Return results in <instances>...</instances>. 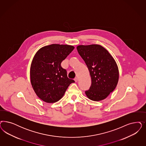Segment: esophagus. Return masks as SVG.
<instances>
[{
	"label": "esophagus",
	"instance_id": "34e87169",
	"mask_svg": "<svg viewBox=\"0 0 146 146\" xmlns=\"http://www.w3.org/2000/svg\"><path fill=\"white\" fill-rule=\"evenodd\" d=\"M74 80L75 81V82H77L78 81V78H77V77H76V78H75V80Z\"/></svg>",
	"mask_w": 146,
	"mask_h": 146
}]
</instances>
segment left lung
Instances as JSON below:
<instances>
[{
  "instance_id": "obj_1",
  "label": "left lung",
  "mask_w": 146,
  "mask_h": 146,
  "mask_svg": "<svg viewBox=\"0 0 146 146\" xmlns=\"http://www.w3.org/2000/svg\"><path fill=\"white\" fill-rule=\"evenodd\" d=\"M77 49L88 66L91 78L90 89L85 91L86 96L96 102L105 99L118 84L119 70L116 62L99 44L80 45Z\"/></svg>"
}]
</instances>
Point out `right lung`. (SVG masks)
Returning <instances> with one entry per match:
<instances>
[{"mask_svg": "<svg viewBox=\"0 0 146 146\" xmlns=\"http://www.w3.org/2000/svg\"><path fill=\"white\" fill-rule=\"evenodd\" d=\"M75 47L52 44L40 48L34 56L30 69L31 82L39 98L48 103L61 99L69 85L74 83L67 77L61 63Z\"/></svg>", "mask_w": 146, "mask_h": 146, "instance_id": "obj_1", "label": "right lung"}]
</instances>
